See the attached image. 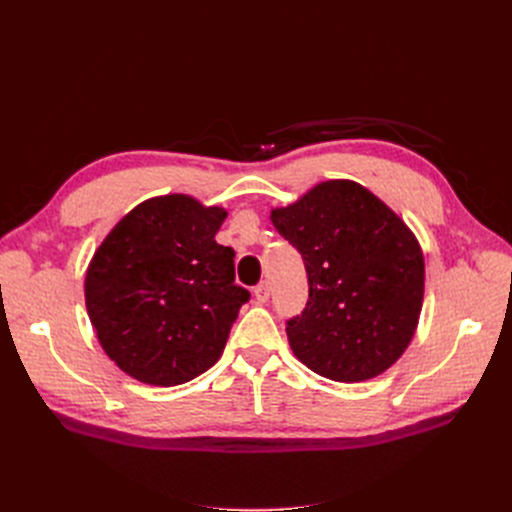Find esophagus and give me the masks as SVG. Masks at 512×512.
Returning a JSON list of instances; mask_svg holds the SVG:
<instances>
[{
	"label": "esophagus",
	"instance_id": "esophagus-1",
	"mask_svg": "<svg viewBox=\"0 0 512 512\" xmlns=\"http://www.w3.org/2000/svg\"><path fill=\"white\" fill-rule=\"evenodd\" d=\"M269 294H271L269 282H260V284L254 288V297H256L258 303H267V301H269Z\"/></svg>",
	"mask_w": 512,
	"mask_h": 512
}]
</instances>
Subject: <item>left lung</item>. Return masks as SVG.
I'll return each mask as SVG.
<instances>
[{
    "instance_id": "obj_1",
    "label": "left lung",
    "mask_w": 512,
    "mask_h": 512,
    "mask_svg": "<svg viewBox=\"0 0 512 512\" xmlns=\"http://www.w3.org/2000/svg\"><path fill=\"white\" fill-rule=\"evenodd\" d=\"M303 256L309 299L286 322L297 359L335 382L380 376L410 346L425 292V260L412 230L350 179L322 181L271 211Z\"/></svg>"
}]
</instances>
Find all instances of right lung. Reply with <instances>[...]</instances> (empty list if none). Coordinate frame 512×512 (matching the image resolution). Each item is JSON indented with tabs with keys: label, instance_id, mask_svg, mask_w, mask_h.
<instances>
[{
	"label": "right lung",
	"instance_id": "right-lung-1",
	"mask_svg": "<svg viewBox=\"0 0 512 512\" xmlns=\"http://www.w3.org/2000/svg\"><path fill=\"white\" fill-rule=\"evenodd\" d=\"M226 215L185 194L156 196L100 243L85 275L87 314L128 376L177 386L218 363L250 301L235 284V252L215 241Z\"/></svg>",
	"mask_w": 512,
	"mask_h": 512
}]
</instances>
